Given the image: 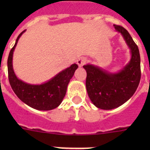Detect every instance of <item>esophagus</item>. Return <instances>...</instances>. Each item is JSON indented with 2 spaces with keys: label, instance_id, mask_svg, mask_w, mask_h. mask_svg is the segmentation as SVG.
Returning <instances> with one entry per match:
<instances>
[{
  "label": "esophagus",
  "instance_id": "obj_1",
  "mask_svg": "<svg viewBox=\"0 0 150 150\" xmlns=\"http://www.w3.org/2000/svg\"><path fill=\"white\" fill-rule=\"evenodd\" d=\"M86 61L87 60L86 58H84V57H81V58H79V59H77V61H76V63H77V64L79 67H83L85 64H86Z\"/></svg>",
  "mask_w": 150,
  "mask_h": 150
}]
</instances>
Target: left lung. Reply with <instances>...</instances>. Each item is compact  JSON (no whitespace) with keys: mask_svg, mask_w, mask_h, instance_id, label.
I'll return each instance as SVG.
<instances>
[{"mask_svg":"<svg viewBox=\"0 0 150 150\" xmlns=\"http://www.w3.org/2000/svg\"><path fill=\"white\" fill-rule=\"evenodd\" d=\"M114 28L130 49V62L117 73L90 64L83 66L87 73L86 86L88 97L95 107L102 110L114 109L129 100L137 90L141 76L138 47L126 29L116 25Z\"/></svg>","mask_w":150,"mask_h":150,"instance_id":"obj_1","label":"left lung"}]
</instances>
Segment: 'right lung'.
Masks as SVG:
<instances>
[{
	"label": "right lung",
	"mask_w": 150,
	"mask_h": 150,
	"mask_svg": "<svg viewBox=\"0 0 150 150\" xmlns=\"http://www.w3.org/2000/svg\"><path fill=\"white\" fill-rule=\"evenodd\" d=\"M25 30L18 36L16 43L10 50L7 60L8 77L10 84L18 98L25 104L38 110H50L59 107L66 95L67 85L78 68L76 64L64 69L49 81L39 85L25 83L18 79L13 67V52L18 39Z\"/></svg>",
	"instance_id": "1"
}]
</instances>
